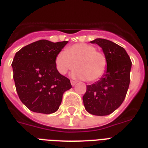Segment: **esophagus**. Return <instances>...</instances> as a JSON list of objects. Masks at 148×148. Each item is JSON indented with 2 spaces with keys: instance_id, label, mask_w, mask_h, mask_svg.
<instances>
[{
  "instance_id": "34e87169",
  "label": "esophagus",
  "mask_w": 148,
  "mask_h": 148,
  "mask_svg": "<svg viewBox=\"0 0 148 148\" xmlns=\"http://www.w3.org/2000/svg\"><path fill=\"white\" fill-rule=\"evenodd\" d=\"M71 84L72 86H74L77 84V82H76V81H71Z\"/></svg>"
}]
</instances>
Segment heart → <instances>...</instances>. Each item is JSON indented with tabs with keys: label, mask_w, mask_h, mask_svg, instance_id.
<instances>
[{
	"label": "heart",
	"mask_w": 148,
	"mask_h": 148,
	"mask_svg": "<svg viewBox=\"0 0 148 148\" xmlns=\"http://www.w3.org/2000/svg\"><path fill=\"white\" fill-rule=\"evenodd\" d=\"M56 67L60 74H66L76 65L72 76L94 82L101 78L108 66L103 53L97 51L95 46L88 44H76L65 51H60L55 58Z\"/></svg>",
	"instance_id": "obj_1"
}]
</instances>
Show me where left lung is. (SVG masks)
I'll return each mask as SVG.
<instances>
[{"label":"left lung","mask_w":148,"mask_h":148,"mask_svg":"<svg viewBox=\"0 0 148 148\" xmlns=\"http://www.w3.org/2000/svg\"><path fill=\"white\" fill-rule=\"evenodd\" d=\"M90 43L102 48L108 66L99 81L87 86L84 105L91 114L105 116L117 110L126 97L132 63L124 48L110 40L97 38Z\"/></svg>","instance_id":"8db88e82"}]
</instances>
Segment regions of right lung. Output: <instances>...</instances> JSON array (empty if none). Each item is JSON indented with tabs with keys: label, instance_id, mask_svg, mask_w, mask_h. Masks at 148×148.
Wrapping results in <instances>:
<instances>
[{
	"label": "right lung",
	"instance_id": "obj_1",
	"mask_svg": "<svg viewBox=\"0 0 148 148\" xmlns=\"http://www.w3.org/2000/svg\"><path fill=\"white\" fill-rule=\"evenodd\" d=\"M68 41L40 40L22 47L11 64L20 100L31 111L52 114L58 110L70 80L58 72L55 58Z\"/></svg>",
	"mask_w": 148,
	"mask_h": 148
}]
</instances>
